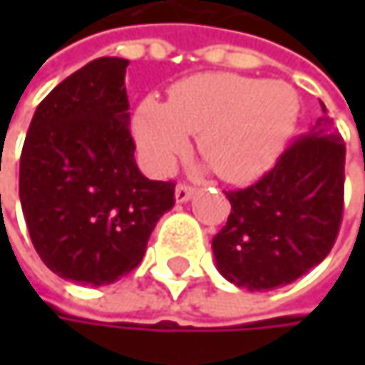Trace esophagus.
<instances>
[{"instance_id": "1", "label": "esophagus", "mask_w": 365, "mask_h": 365, "mask_svg": "<svg viewBox=\"0 0 365 365\" xmlns=\"http://www.w3.org/2000/svg\"><path fill=\"white\" fill-rule=\"evenodd\" d=\"M194 196V187H190V185H178L175 187V200L182 205V202H187L190 198Z\"/></svg>"}]
</instances>
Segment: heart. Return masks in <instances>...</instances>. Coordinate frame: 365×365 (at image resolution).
Listing matches in <instances>:
<instances>
[{"instance_id": "obj_1", "label": "heart", "mask_w": 365, "mask_h": 365, "mask_svg": "<svg viewBox=\"0 0 365 365\" xmlns=\"http://www.w3.org/2000/svg\"><path fill=\"white\" fill-rule=\"evenodd\" d=\"M300 113L296 91L237 73H198L169 91V103L143 99L133 137L150 173L167 175L196 135L198 154L224 182L252 183L279 158Z\"/></svg>"}]
</instances>
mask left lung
<instances>
[{
  "instance_id": "1",
  "label": "left lung",
  "mask_w": 365,
  "mask_h": 365,
  "mask_svg": "<svg viewBox=\"0 0 365 365\" xmlns=\"http://www.w3.org/2000/svg\"><path fill=\"white\" fill-rule=\"evenodd\" d=\"M324 115L294 141L272 171L245 190L226 192L232 211L213 237L215 266L250 292L287 285L329 254L344 194V143Z\"/></svg>"
}]
</instances>
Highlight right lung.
<instances>
[{
  "label": "right lung",
  "mask_w": 365,
  "mask_h": 365,
  "mask_svg": "<svg viewBox=\"0 0 365 365\" xmlns=\"http://www.w3.org/2000/svg\"><path fill=\"white\" fill-rule=\"evenodd\" d=\"M128 61L101 56L37 106L21 154L19 196L41 262L63 279L110 285L143 259L175 183L135 163L124 86Z\"/></svg>",
  "instance_id": "add662e5"
}]
</instances>
